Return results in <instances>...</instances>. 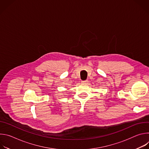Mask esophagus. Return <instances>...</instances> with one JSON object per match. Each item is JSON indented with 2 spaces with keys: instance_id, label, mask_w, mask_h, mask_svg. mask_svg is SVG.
I'll list each match as a JSON object with an SVG mask.
<instances>
[{
  "instance_id": "34e87169",
  "label": "esophagus",
  "mask_w": 149,
  "mask_h": 149,
  "mask_svg": "<svg viewBox=\"0 0 149 149\" xmlns=\"http://www.w3.org/2000/svg\"><path fill=\"white\" fill-rule=\"evenodd\" d=\"M88 82V80H84V81H82L81 82L82 83H87Z\"/></svg>"
}]
</instances>
